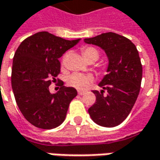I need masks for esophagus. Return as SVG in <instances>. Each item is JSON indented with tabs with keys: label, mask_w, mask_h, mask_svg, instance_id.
Here are the masks:
<instances>
[{
	"label": "esophagus",
	"mask_w": 160,
	"mask_h": 160,
	"mask_svg": "<svg viewBox=\"0 0 160 160\" xmlns=\"http://www.w3.org/2000/svg\"><path fill=\"white\" fill-rule=\"evenodd\" d=\"M78 93H79V95H84L85 94V92H83V91H79Z\"/></svg>",
	"instance_id": "34e87169"
}]
</instances>
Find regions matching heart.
Segmentation results:
<instances>
[{
	"label": "heart",
	"instance_id": "b5f03b06",
	"mask_svg": "<svg viewBox=\"0 0 160 160\" xmlns=\"http://www.w3.org/2000/svg\"><path fill=\"white\" fill-rule=\"evenodd\" d=\"M81 52L86 60L89 59H98L100 53L93 47H83L81 48ZM94 80L92 75H85L80 73H74L68 78V83L71 87H74L78 90H85L92 84Z\"/></svg>",
	"mask_w": 160,
	"mask_h": 160
}]
</instances>
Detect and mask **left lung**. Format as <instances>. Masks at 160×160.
Returning <instances> with one entry per match:
<instances>
[{
  "label": "left lung",
  "instance_id": "1",
  "mask_svg": "<svg viewBox=\"0 0 160 160\" xmlns=\"http://www.w3.org/2000/svg\"><path fill=\"white\" fill-rule=\"evenodd\" d=\"M84 42L102 48L109 59L108 74L99 83L102 90L92 91L96 102L89 114L101 126H116L128 116L139 94L143 70L137 47L112 32L85 38Z\"/></svg>",
  "mask_w": 160,
  "mask_h": 160
}]
</instances>
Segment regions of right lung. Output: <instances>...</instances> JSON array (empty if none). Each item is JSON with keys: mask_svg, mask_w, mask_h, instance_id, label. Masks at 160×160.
<instances>
[{"mask_svg": "<svg viewBox=\"0 0 160 160\" xmlns=\"http://www.w3.org/2000/svg\"><path fill=\"white\" fill-rule=\"evenodd\" d=\"M80 40L38 32L25 38L15 52L12 92L22 115L36 127L53 129L64 122L69 103L78 92L72 87L63 86L58 92L50 93L48 87L60 72L58 58Z\"/></svg>", "mask_w": 160, "mask_h": 160, "instance_id": "obj_1", "label": "right lung"}]
</instances>
